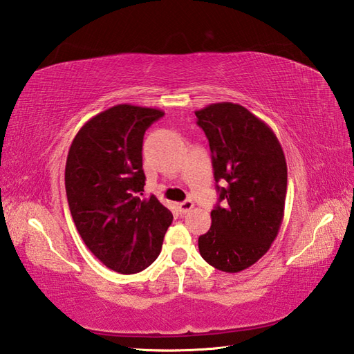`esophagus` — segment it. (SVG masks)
<instances>
[{
  "label": "esophagus",
  "instance_id": "1",
  "mask_svg": "<svg viewBox=\"0 0 354 354\" xmlns=\"http://www.w3.org/2000/svg\"><path fill=\"white\" fill-rule=\"evenodd\" d=\"M192 207H194L192 200H186V201L178 204V209H180V212H182V214H187V212L192 210Z\"/></svg>",
  "mask_w": 354,
  "mask_h": 354
}]
</instances>
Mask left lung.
Returning a JSON list of instances; mask_svg holds the SVG:
<instances>
[{
    "mask_svg": "<svg viewBox=\"0 0 354 354\" xmlns=\"http://www.w3.org/2000/svg\"><path fill=\"white\" fill-rule=\"evenodd\" d=\"M212 153L218 206L198 238L201 257L224 272L256 263L277 238L285 214L288 168L274 131L241 104L216 103L195 112Z\"/></svg>",
    "mask_w": 354,
    "mask_h": 354,
    "instance_id": "8db88e82",
    "label": "left lung"
}]
</instances>
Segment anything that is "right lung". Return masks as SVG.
I'll list each match as a JSON object with an SVG mask.
<instances>
[{
    "label": "right lung",
    "mask_w": 354,
    "mask_h": 354,
    "mask_svg": "<svg viewBox=\"0 0 354 354\" xmlns=\"http://www.w3.org/2000/svg\"><path fill=\"white\" fill-rule=\"evenodd\" d=\"M165 113L159 109L118 104L95 115L71 144L65 187L77 232L107 268L136 274L162 250L172 214L142 197L145 130Z\"/></svg>",
    "instance_id": "obj_1"
}]
</instances>
